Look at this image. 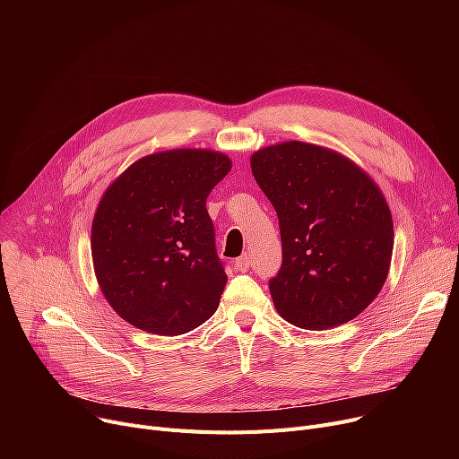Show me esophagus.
<instances>
[{"mask_svg": "<svg viewBox=\"0 0 459 459\" xmlns=\"http://www.w3.org/2000/svg\"><path fill=\"white\" fill-rule=\"evenodd\" d=\"M234 266H236V270L238 272H249V266H251V260H249V256L247 255H242L239 258H236V262H234Z\"/></svg>", "mask_w": 459, "mask_h": 459, "instance_id": "1", "label": "esophagus"}]
</instances>
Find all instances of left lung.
I'll list each match as a JSON object with an SVG mask.
<instances>
[{"label": "left lung", "instance_id": "1", "mask_svg": "<svg viewBox=\"0 0 459 459\" xmlns=\"http://www.w3.org/2000/svg\"><path fill=\"white\" fill-rule=\"evenodd\" d=\"M279 217L282 264L270 279L279 315L322 331L360 315L387 279L393 217L377 186L333 151L288 141L251 156Z\"/></svg>", "mask_w": 459, "mask_h": 459}]
</instances>
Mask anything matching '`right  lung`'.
<instances>
[{"mask_svg": "<svg viewBox=\"0 0 459 459\" xmlns=\"http://www.w3.org/2000/svg\"><path fill=\"white\" fill-rule=\"evenodd\" d=\"M227 156L178 149L141 158L104 193L91 234L94 272L120 318L154 334L204 324L227 284L206 210Z\"/></svg>", "mask_w": 459, "mask_h": 459, "instance_id": "add662e5", "label": "right lung"}]
</instances>
